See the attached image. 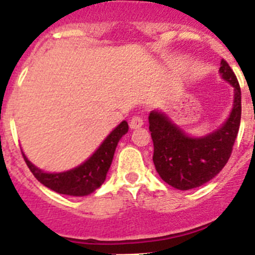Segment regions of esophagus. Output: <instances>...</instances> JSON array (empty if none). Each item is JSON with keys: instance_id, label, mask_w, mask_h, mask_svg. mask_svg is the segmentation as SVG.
Listing matches in <instances>:
<instances>
[{"instance_id": "34e87169", "label": "esophagus", "mask_w": 255, "mask_h": 255, "mask_svg": "<svg viewBox=\"0 0 255 255\" xmlns=\"http://www.w3.org/2000/svg\"><path fill=\"white\" fill-rule=\"evenodd\" d=\"M141 125H143V117L139 116V115H134L131 117V120H130V128L131 129H138Z\"/></svg>"}]
</instances>
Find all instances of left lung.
Here are the masks:
<instances>
[{"mask_svg": "<svg viewBox=\"0 0 255 255\" xmlns=\"http://www.w3.org/2000/svg\"><path fill=\"white\" fill-rule=\"evenodd\" d=\"M220 74L234 87V107L220 129L203 138H191L162 112L149 114V131L155 170L164 182L179 190L203 185L220 172L233 153L242 119V91L236 75L226 61Z\"/></svg>", "mask_w": 255, "mask_h": 255, "instance_id": "obj_1", "label": "left lung"}]
</instances>
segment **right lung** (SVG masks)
<instances>
[{
  "label": "right lung",
  "mask_w": 255,
  "mask_h": 255,
  "mask_svg": "<svg viewBox=\"0 0 255 255\" xmlns=\"http://www.w3.org/2000/svg\"><path fill=\"white\" fill-rule=\"evenodd\" d=\"M128 130H129V125L126 121H123L105 139V141L93 153L91 158L66 172L47 173L28 161L24 153H22V157L25 159L29 170L40 184H43L44 186L60 194L83 197V195L93 193L105 182L108 168L112 163L117 143L121 136L128 132Z\"/></svg>",
  "instance_id": "add662e5"
}]
</instances>
